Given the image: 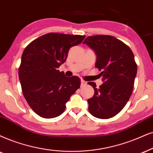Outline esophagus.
Returning a JSON list of instances; mask_svg holds the SVG:
<instances>
[{"instance_id":"1","label":"esophagus","mask_w":153,"mask_h":153,"mask_svg":"<svg viewBox=\"0 0 153 153\" xmlns=\"http://www.w3.org/2000/svg\"><path fill=\"white\" fill-rule=\"evenodd\" d=\"M86 85V82L83 80H81V86H84Z\"/></svg>"}]
</instances>
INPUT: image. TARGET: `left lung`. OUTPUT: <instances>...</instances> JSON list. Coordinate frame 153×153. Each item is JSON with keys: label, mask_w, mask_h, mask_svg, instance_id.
Wrapping results in <instances>:
<instances>
[{"label": "left lung", "mask_w": 153, "mask_h": 153, "mask_svg": "<svg viewBox=\"0 0 153 153\" xmlns=\"http://www.w3.org/2000/svg\"><path fill=\"white\" fill-rule=\"evenodd\" d=\"M86 44L95 52V67L104 83L97 88L94 82H89L94 94L88 100V110L93 117L106 119L119 113L132 94L137 64L128 46L109 35L87 37Z\"/></svg>", "instance_id": "8db88e82"}]
</instances>
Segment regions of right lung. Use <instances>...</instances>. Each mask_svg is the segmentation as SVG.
Returning a JSON list of instances; mask_svg holds the SVG:
<instances>
[{
	"mask_svg": "<svg viewBox=\"0 0 153 153\" xmlns=\"http://www.w3.org/2000/svg\"><path fill=\"white\" fill-rule=\"evenodd\" d=\"M85 36L48 33L25 48L19 68L23 95L36 114L45 119L59 117L71 96L80 88V79L68 78L58 68L66 61L71 47Z\"/></svg>",
	"mask_w": 153,
	"mask_h": 153,
	"instance_id": "obj_1",
	"label": "right lung"
}]
</instances>
